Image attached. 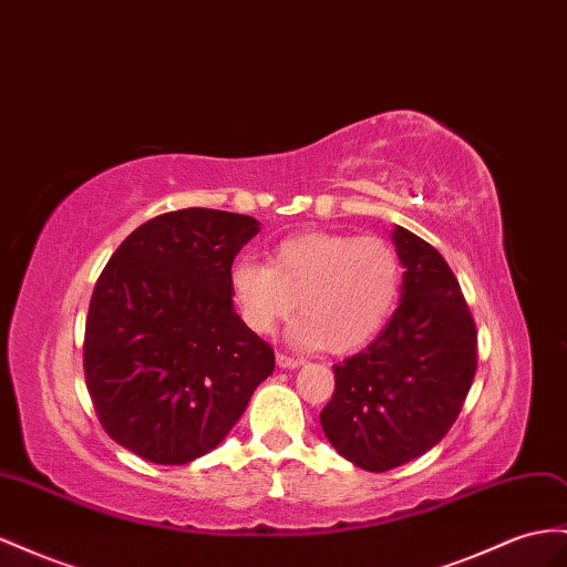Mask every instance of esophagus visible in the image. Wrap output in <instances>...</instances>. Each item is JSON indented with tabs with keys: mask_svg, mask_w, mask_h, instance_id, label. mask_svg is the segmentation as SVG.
I'll use <instances>...</instances> for the list:
<instances>
[{
	"mask_svg": "<svg viewBox=\"0 0 567 567\" xmlns=\"http://www.w3.org/2000/svg\"><path fill=\"white\" fill-rule=\"evenodd\" d=\"M277 364L281 370H296V367L302 364V358H293V355H286V353H277Z\"/></svg>",
	"mask_w": 567,
	"mask_h": 567,
	"instance_id": "obj_1",
	"label": "esophagus"
}]
</instances>
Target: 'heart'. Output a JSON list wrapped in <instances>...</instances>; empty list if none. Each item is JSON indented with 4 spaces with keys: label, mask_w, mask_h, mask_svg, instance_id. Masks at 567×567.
I'll use <instances>...</instances> for the list:
<instances>
[{
    "label": "heart",
    "mask_w": 567,
    "mask_h": 567,
    "mask_svg": "<svg viewBox=\"0 0 567 567\" xmlns=\"http://www.w3.org/2000/svg\"><path fill=\"white\" fill-rule=\"evenodd\" d=\"M403 267L379 236L300 234L271 252L269 265L238 259L231 293L246 324L269 333L296 310L293 339L350 353L386 327L401 298Z\"/></svg>",
    "instance_id": "obj_1"
}]
</instances>
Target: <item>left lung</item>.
<instances>
[{
    "instance_id": "left-lung-1",
    "label": "left lung",
    "mask_w": 567,
    "mask_h": 567,
    "mask_svg": "<svg viewBox=\"0 0 567 567\" xmlns=\"http://www.w3.org/2000/svg\"><path fill=\"white\" fill-rule=\"evenodd\" d=\"M401 302L358 355L333 367L319 422L346 461L386 472L434 449L453 426L477 370V329L455 274L436 248L393 226Z\"/></svg>"
}]
</instances>
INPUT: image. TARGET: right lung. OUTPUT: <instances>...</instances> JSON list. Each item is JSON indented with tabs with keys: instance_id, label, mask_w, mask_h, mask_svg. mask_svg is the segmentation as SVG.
Masks as SVG:
<instances>
[{
	"instance_id": "1",
	"label": "right lung",
	"mask_w": 567,
	"mask_h": 567,
	"mask_svg": "<svg viewBox=\"0 0 567 567\" xmlns=\"http://www.w3.org/2000/svg\"><path fill=\"white\" fill-rule=\"evenodd\" d=\"M259 234L246 214L188 207L137 226L102 269L85 321V384L118 446L157 465L217 449L274 372L236 315L231 265Z\"/></svg>"
}]
</instances>
